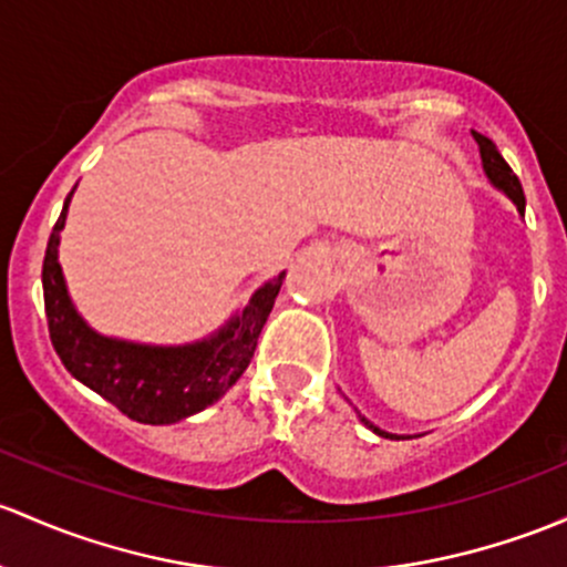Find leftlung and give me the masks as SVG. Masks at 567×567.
Returning <instances> with one entry per match:
<instances>
[{
	"instance_id": "8db88e82",
	"label": "left lung",
	"mask_w": 567,
	"mask_h": 567,
	"mask_svg": "<svg viewBox=\"0 0 567 567\" xmlns=\"http://www.w3.org/2000/svg\"><path fill=\"white\" fill-rule=\"evenodd\" d=\"M473 138H475V143H478V148H481V163H484L486 178L494 184V187L499 189V193L505 195V198L511 200V204L516 206V212H519L522 217H524V189H522L519 178H516L514 171H511V165L505 163L503 154L497 152V146H494V143L488 141L486 135L475 133V130H473ZM359 419H361V424L367 426V429H372V432L378 434V437H385V440H410V437H404V434H391V432H385V429L374 426L372 421L363 419L361 413H359Z\"/></svg>"
}]
</instances>
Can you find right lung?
Here are the masks:
<instances>
[{
  "instance_id": "add662e5",
  "label": "right lung",
  "mask_w": 567,
  "mask_h": 567,
  "mask_svg": "<svg viewBox=\"0 0 567 567\" xmlns=\"http://www.w3.org/2000/svg\"><path fill=\"white\" fill-rule=\"evenodd\" d=\"M75 187L53 225L43 260V296L53 350L75 380L138 424H176L200 413L225 396L252 361L285 271L260 285L247 307L198 342L146 344L105 337L81 318L59 266V234Z\"/></svg>"
}]
</instances>
